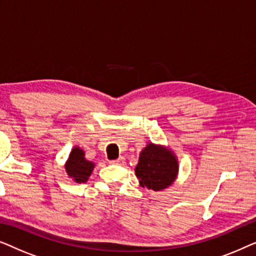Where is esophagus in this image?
I'll use <instances>...</instances> for the list:
<instances>
[{
	"label": "esophagus",
	"instance_id": "esophagus-1",
	"mask_svg": "<svg viewBox=\"0 0 256 256\" xmlns=\"http://www.w3.org/2000/svg\"><path fill=\"white\" fill-rule=\"evenodd\" d=\"M110 163L112 164H118V166H120V164H124V157H118V160H110Z\"/></svg>",
	"mask_w": 256,
	"mask_h": 256
}]
</instances>
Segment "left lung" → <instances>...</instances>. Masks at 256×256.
<instances>
[{"instance_id":"obj_1","label":"left lung","mask_w":256,"mask_h":256,"mask_svg":"<svg viewBox=\"0 0 256 256\" xmlns=\"http://www.w3.org/2000/svg\"><path fill=\"white\" fill-rule=\"evenodd\" d=\"M178 174V160L169 148L149 143L142 150L135 174L142 188L160 191L170 186Z\"/></svg>"}]
</instances>
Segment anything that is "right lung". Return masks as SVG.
I'll return each mask as SVG.
<instances>
[{
  "label": "right lung",
  "mask_w": 256,
  "mask_h": 256,
  "mask_svg": "<svg viewBox=\"0 0 256 256\" xmlns=\"http://www.w3.org/2000/svg\"><path fill=\"white\" fill-rule=\"evenodd\" d=\"M66 172L76 183H86L94 169V163L85 158V152L74 146L65 164Z\"/></svg>",
  "instance_id": "right-lung-1"
}]
</instances>
